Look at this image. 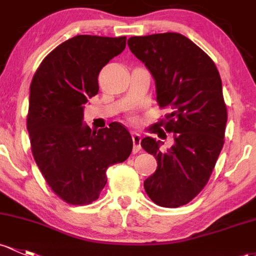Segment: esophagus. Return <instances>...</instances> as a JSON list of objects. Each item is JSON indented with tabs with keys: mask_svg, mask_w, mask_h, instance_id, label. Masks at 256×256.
<instances>
[{
	"mask_svg": "<svg viewBox=\"0 0 256 256\" xmlns=\"http://www.w3.org/2000/svg\"><path fill=\"white\" fill-rule=\"evenodd\" d=\"M132 142H134V152L137 153L141 150V135L137 132H132Z\"/></svg>",
	"mask_w": 256,
	"mask_h": 256,
	"instance_id": "esophagus-1",
	"label": "esophagus"
}]
</instances>
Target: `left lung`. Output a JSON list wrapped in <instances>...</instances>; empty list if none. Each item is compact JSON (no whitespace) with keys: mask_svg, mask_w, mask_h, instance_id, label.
I'll return each mask as SVG.
<instances>
[{"mask_svg":"<svg viewBox=\"0 0 256 256\" xmlns=\"http://www.w3.org/2000/svg\"><path fill=\"white\" fill-rule=\"evenodd\" d=\"M128 45L154 78L160 106L170 109L162 122L174 137L168 150L152 137L141 141L158 164L144 190L162 207L186 205L207 184L224 144L227 108L218 70L179 33L131 36Z\"/></svg>","mask_w":256,"mask_h":256,"instance_id":"8db88e82","label":"left lung"}]
</instances>
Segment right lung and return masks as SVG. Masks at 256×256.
Instances as JSON below:
<instances>
[{
	"instance_id": "1",
	"label": "right lung",
	"mask_w": 256,
	"mask_h": 256,
	"mask_svg": "<svg viewBox=\"0 0 256 256\" xmlns=\"http://www.w3.org/2000/svg\"><path fill=\"white\" fill-rule=\"evenodd\" d=\"M126 46V36H77L55 48L30 84L26 128L32 153L54 192L71 205H88L106 184V169L126 160L132 138L119 122L92 131L83 122L98 74Z\"/></svg>"
}]
</instances>
